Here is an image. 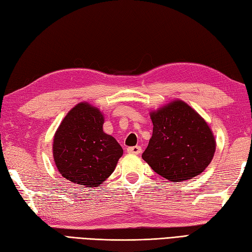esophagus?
Wrapping results in <instances>:
<instances>
[{
	"label": "esophagus",
	"mask_w": 252,
	"mask_h": 252,
	"mask_svg": "<svg viewBox=\"0 0 252 252\" xmlns=\"http://www.w3.org/2000/svg\"><path fill=\"white\" fill-rule=\"evenodd\" d=\"M126 152L132 155H140L142 153V147L141 146H133V147H127Z\"/></svg>",
	"instance_id": "1"
}]
</instances>
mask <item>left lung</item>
I'll list each match as a JSON object with an SVG mask.
<instances>
[{
  "mask_svg": "<svg viewBox=\"0 0 252 252\" xmlns=\"http://www.w3.org/2000/svg\"><path fill=\"white\" fill-rule=\"evenodd\" d=\"M153 135L142 158L173 183L205 171L216 153V138L206 120L181 99L151 111Z\"/></svg>",
  "mask_w": 252,
  "mask_h": 252,
  "instance_id": "1",
  "label": "left lung"
}]
</instances>
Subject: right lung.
<instances>
[{
    "label": "right lung",
    "instance_id": "1",
    "mask_svg": "<svg viewBox=\"0 0 252 252\" xmlns=\"http://www.w3.org/2000/svg\"><path fill=\"white\" fill-rule=\"evenodd\" d=\"M104 116L87 101L63 118L53 141V157L63 178L82 187H97L114 172L123 149L103 131Z\"/></svg>",
    "mask_w": 252,
    "mask_h": 252
}]
</instances>
